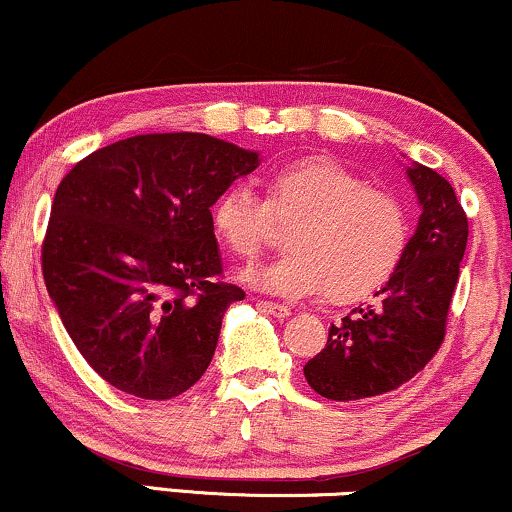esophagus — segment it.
<instances>
[{
    "mask_svg": "<svg viewBox=\"0 0 512 512\" xmlns=\"http://www.w3.org/2000/svg\"><path fill=\"white\" fill-rule=\"evenodd\" d=\"M256 306L261 308L263 313L275 315V318H287V315H292V311H289L285 304H273V301H258Z\"/></svg>",
    "mask_w": 512,
    "mask_h": 512,
    "instance_id": "34e87169",
    "label": "esophagus"
}]
</instances>
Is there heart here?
<instances>
[{"label":"heart","mask_w":512,"mask_h":512,"mask_svg":"<svg viewBox=\"0 0 512 512\" xmlns=\"http://www.w3.org/2000/svg\"><path fill=\"white\" fill-rule=\"evenodd\" d=\"M270 216L296 220L289 254L246 270L242 280L287 299L325 292L330 304H356L380 292L408 254L406 204L330 156L277 168L266 204L246 185L225 189L211 206V227L232 256L251 261L266 244Z\"/></svg>","instance_id":"b5f03b06"}]
</instances>
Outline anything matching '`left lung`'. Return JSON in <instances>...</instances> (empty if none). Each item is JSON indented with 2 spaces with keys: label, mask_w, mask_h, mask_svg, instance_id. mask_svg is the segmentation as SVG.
<instances>
[{
  "label": "left lung",
  "mask_w": 512,
  "mask_h": 512,
  "mask_svg": "<svg viewBox=\"0 0 512 512\" xmlns=\"http://www.w3.org/2000/svg\"><path fill=\"white\" fill-rule=\"evenodd\" d=\"M406 175L420 218L401 268L375 292L377 304L332 325L325 349L304 365L306 382L325 399L358 401L401 387L444 342L468 218L437 170L410 161Z\"/></svg>",
  "instance_id": "1"
}]
</instances>
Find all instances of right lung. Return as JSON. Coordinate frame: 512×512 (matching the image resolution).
<instances>
[{"label": "right lung", "instance_id": "obj_1", "mask_svg": "<svg viewBox=\"0 0 512 512\" xmlns=\"http://www.w3.org/2000/svg\"><path fill=\"white\" fill-rule=\"evenodd\" d=\"M258 151L204 135H135L75 163L54 194L44 285L73 344L125 394L173 399L204 375L230 304L211 206Z\"/></svg>", "mask_w": 512, "mask_h": 512}]
</instances>
